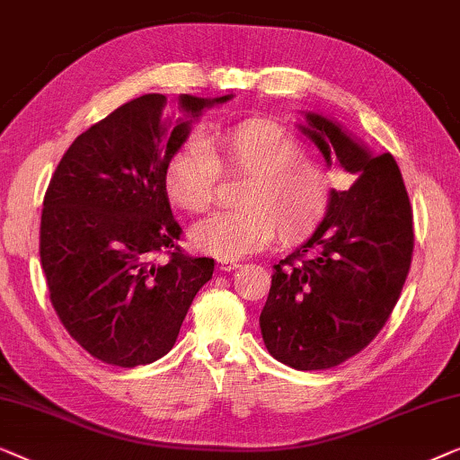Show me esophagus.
Returning a JSON list of instances; mask_svg holds the SVG:
<instances>
[{"label": "esophagus", "instance_id": "34e87169", "mask_svg": "<svg viewBox=\"0 0 460 460\" xmlns=\"http://www.w3.org/2000/svg\"><path fill=\"white\" fill-rule=\"evenodd\" d=\"M242 267V264L235 262V261H218V269L221 270H235Z\"/></svg>", "mask_w": 460, "mask_h": 460}]
</instances>
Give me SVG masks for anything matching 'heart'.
Here are the masks:
<instances>
[{
	"instance_id": "b5f03b06",
	"label": "heart",
	"mask_w": 460,
	"mask_h": 460,
	"mask_svg": "<svg viewBox=\"0 0 460 460\" xmlns=\"http://www.w3.org/2000/svg\"><path fill=\"white\" fill-rule=\"evenodd\" d=\"M223 172L250 177L243 210L217 212L191 229L198 250L235 261L262 250L281 233L296 242L325 217L332 179L325 166L304 156L302 141L270 120H243L202 141H190L168 156L163 172L166 196L190 212L212 208Z\"/></svg>"
}]
</instances>
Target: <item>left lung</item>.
<instances>
[{
  "label": "left lung",
  "instance_id": "8db88e82",
  "mask_svg": "<svg viewBox=\"0 0 460 460\" xmlns=\"http://www.w3.org/2000/svg\"><path fill=\"white\" fill-rule=\"evenodd\" d=\"M304 133L325 163L357 181L332 191L325 221L275 264L261 313L267 350L297 371L338 367L371 344L390 319L412 261V208L390 152L375 156L321 114Z\"/></svg>",
  "mask_w": 460,
  "mask_h": 460
}]
</instances>
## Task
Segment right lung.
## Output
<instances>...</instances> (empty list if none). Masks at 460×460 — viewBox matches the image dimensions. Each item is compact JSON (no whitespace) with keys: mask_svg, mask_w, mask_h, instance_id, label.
Instances as JSON below:
<instances>
[{"mask_svg":"<svg viewBox=\"0 0 460 460\" xmlns=\"http://www.w3.org/2000/svg\"><path fill=\"white\" fill-rule=\"evenodd\" d=\"M217 100L181 95L193 119ZM166 95L116 108L73 141L43 198L39 256L58 319L83 350L114 367L163 358L177 341L193 297L215 261L177 243L163 185L168 156L190 122L168 125ZM169 261L154 265L153 256Z\"/></svg>","mask_w":460,"mask_h":460,"instance_id":"obj_1","label":"right lung"}]
</instances>
